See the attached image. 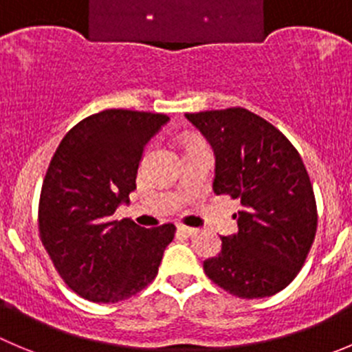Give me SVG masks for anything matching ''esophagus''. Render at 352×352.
I'll use <instances>...</instances> for the list:
<instances>
[{"label": "esophagus", "mask_w": 352, "mask_h": 352, "mask_svg": "<svg viewBox=\"0 0 352 352\" xmlns=\"http://www.w3.org/2000/svg\"><path fill=\"white\" fill-rule=\"evenodd\" d=\"M178 232L185 236H193V235H197V232H199V230L190 228V226H185V224H178Z\"/></svg>", "instance_id": "obj_1"}]
</instances>
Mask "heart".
Here are the masks:
<instances>
[{
	"label": "heart",
	"mask_w": 352,
	"mask_h": 352,
	"mask_svg": "<svg viewBox=\"0 0 352 352\" xmlns=\"http://www.w3.org/2000/svg\"><path fill=\"white\" fill-rule=\"evenodd\" d=\"M193 145H200V143H190L188 146H193Z\"/></svg>",
	"instance_id": "heart-1"
}]
</instances>
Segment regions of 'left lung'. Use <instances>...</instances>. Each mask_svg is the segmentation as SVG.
<instances>
[{
    "mask_svg": "<svg viewBox=\"0 0 352 352\" xmlns=\"http://www.w3.org/2000/svg\"><path fill=\"white\" fill-rule=\"evenodd\" d=\"M216 155V195L239 199V232L221 236L206 274L232 296L278 294L302 267L318 214L309 174L296 146L273 124L242 107L185 113Z\"/></svg>",
    "mask_w": 352,
    "mask_h": 352,
    "instance_id": "1",
    "label": "left lung"
}]
</instances>
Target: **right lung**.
Wrapping results in <instances>:
<instances>
[{"label":"right lung","mask_w":352,"mask_h":352,"mask_svg":"<svg viewBox=\"0 0 352 352\" xmlns=\"http://www.w3.org/2000/svg\"><path fill=\"white\" fill-rule=\"evenodd\" d=\"M169 120L164 113L110 109L63 136L39 197V236L53 266L78 296L119 302L157 276L176 226L142 228L113 219L129 202L145 145Z\"/></svg>","instance_id":"obj_1"}]
</instances>
